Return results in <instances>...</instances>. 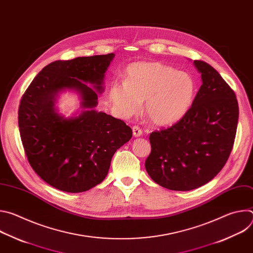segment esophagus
Returning <instances> with one entry per match:
<instances>
[{
  "label": "esophagus",
  "mask_w": 253,
  "mask_h": 253,
  "mask_svg": "<svg viewBox=\"0 0 253 253\" xmlns=\"http://www.w3.org/2000/svg\"><path fill=\"white\" fill-rule=\"evenodd\" d=\"M132 131H133V136L134 137H140L142 135V130L138 126H134L132 128Z\"/></svg>",
  "instance_id": "34e87169"
}]
</instances>
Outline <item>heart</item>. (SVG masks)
Segmentation results:
<instances>
[{"label":"heart","mask_w":253,"mask_h":253,"mask_svg":"<svg viewBox=\"0 0 253 253\" xmlns=\"http://www.w3.org/2000/svg\"><path fill=\"white\" fill-rule=\"evenodd\" d=\"M195 82L186 72L160 62H136L129 65L125 83H114L110 100L119 116L136 114L145 100L144 111L156 126H170L181 120L195 97Z\"/></svg>","instance_id":"heart-1"}]
</instances>
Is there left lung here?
<instances>
[{
	"mask_svg": "<svg viewBox=\"0 0 253 253\" xmlns=\"http://www.w3.org/2000/svg\"><path fill=\"white\" fill-rule=\"evenodd\" d=\"M202 85L185 116L149 136L145 168L154 182L176 191L198 188L225 165L236 134L238 103L233 90L209 64L195 60Z\"/></svg>",
	"mask_w": 253,
	"mask_h": 253,
	"instance_id": "obj_1",
	"label": "left lung"
}]
</instances>
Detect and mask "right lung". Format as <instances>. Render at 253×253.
<instances>
[{"label": "right lung", "mask_w": 253, "mask_h": 253, "mask_svg": "<svg viewBox=\"0 0 253 253\" xmlns=\"http://www.w3.org/2000/svg\"><path fill=\"white\" fill-rule=\"evenodd\" d=\"M113 53L56 61L34 78L19 106V129L34 171L49 185L65 192L87 191L108 174L114 153L132 137L122 120L98 112V93ZM91 84L93 90L86 84ZM68 89L81 97L79 116L57 113L58 95Z\"/></svg>", "instance_id": "add662e5"}]
</instances>
